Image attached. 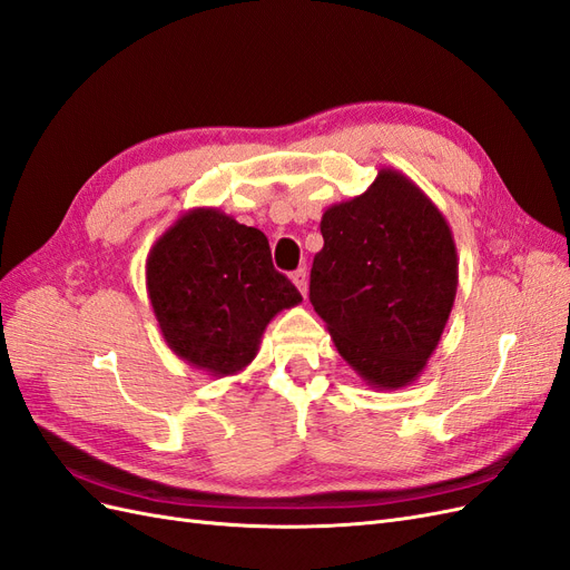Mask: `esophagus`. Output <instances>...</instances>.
<instances>
[{"label": "esophagus", "mask_w": 570, "mask_h": 570, "mask_svg": "<svg viewBox=\"0 0 570 570\" xmlns=\"http://www.w3.org/2000/svg\"><path fill=\"white\" fill-rule=\"evenodd\" d=\"M292 283H295V287L302 292V297H306V292H308V273L304 268L292 273Z\"/></svg>", "instance_id": "1"}]
</instances>
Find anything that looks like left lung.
<instances>
[{
    "label": "left lung",
    "instance_id": "left-lung-1",
    "mask_svg": "<svg viewBox=\"0 0 570 570\" xmlns=\"http://www.w3.org/2000/svg\"><path fill=\"white\" fill-rule=\"evenodd\" d=\"M321 235L308 299L340 356L368 387L411 385L456 297L450 223L402 170L381 168L364 195L327 206Z\"/></svg>",
    "mask_w": 570,
    "mask_h": 570
}]
</instances>
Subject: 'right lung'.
<instances>
[{
  "mask_svg": "<svg viewBox=\"0 0 570 570\" xmlns=\"http://www.w3.org/2000/svg\"><path fill=\"white\" fill-rule=\"evenodd\" d=\"M145 275L168 350L216 377L245 371L273 316L302 302L273 268L268 237L214 206L180 214L151 245Z\"/></svg>",
  "mask_w": 570,
  "mask_h": 570,
  "instance_id": "add662e5",
  "label": "right lung"
}]
</instances>
